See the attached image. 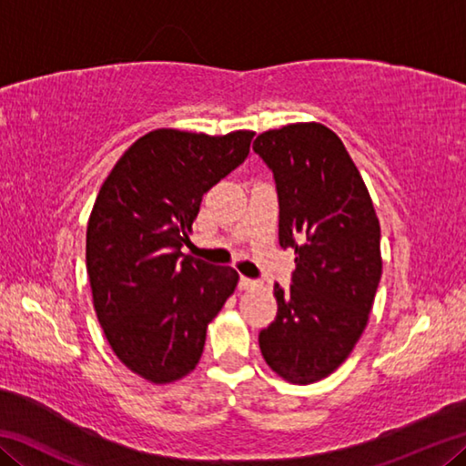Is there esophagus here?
Segmentation results:
<instances>
[{
    "mask_svg": "<svg viewBox=\"0 0 466 466\" xmlns=\"http://www.w3.org/2000/svg\"><path fill=\"white\" fill-rule=\"evenodd\" d=\"M255 286H258V283L255 281V279H248V278H240V289H250V288H255Z\"/></svg>",
    "mask_w": 466,
    "mask_h": 466,
    "instance_id": "1",
    "label": "esophagus"
}]
</instances>
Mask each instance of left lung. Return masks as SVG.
Returning <instances> with one entry per match:
<instances>
[{"label":"left lung","mask_w":466,"mask_h":466,"mask_svg":"<svg viewBox=\"0 0 466 466\" xmlns=\"http://www.w3.org/2000/svg\"><path fill=\"white\" fill-rule=\"evenodd\" d=\"M252 149L273 170L279 244L294 248L291 286L273 288L278 319L258 333L275 374L319 382L350 358L382 278L380 222L360 170L335 131L291 123L263 131Z\"/></svg>","instance_id":"8db88e82"}]
</instances>
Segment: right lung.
Returning <instances> with one entry per match:
<instances>
[{
	"instance_id": "1",
	"label": "right lung",
	"mask_w": 466,
	"mask_h": 466,
	"mask_svg": "<svg viewBox=\"0 0 466 466\" xmlns=\"http://www.w3.org/2000/svg\"><path fill=\"white\" fill-rule=\"evenodd\" d=\"M255 131L156 129L102 183L86 232L94 310L133 374L177 382L199 364L208 325L238 286L232 267L185 255L203 195L244 162Z\"/></svg>"
}]
</instances>
